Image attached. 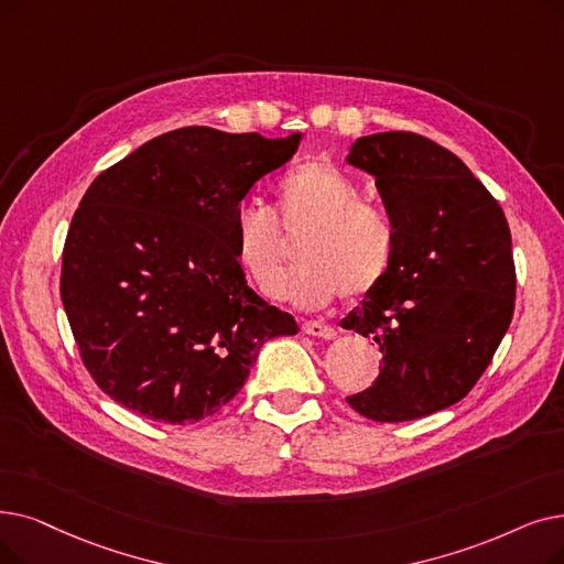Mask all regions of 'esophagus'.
<instances>
[{
  "mask_svg": "<svg viewBox=\"0 0 564 564\" xmlns=\"http://www.w3.org/2000/svg\"><path fill=\"white\" fill-rule=\"evenodd\" d=\"M302 332L308 334V336H317V338H336V329L329 327V325H323V323H304L302 325Z\"/></svg>",
  "mask_w": 564,
  "mask_h": 564,
  "instance_id": "obj_1",
  "label": "esophagus"
}]
</instances>
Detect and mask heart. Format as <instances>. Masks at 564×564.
<instances>
[{"mask_svg": "<svg viewBox=\"0 0 564 564\" xmlns=\"http://www.w3.org/2000/svg\"><path fill=\"white\" fill-rule=\"evenodd\" d=\"M276 216L243 203L232 218V249L243 274L262 297H281L292 249L302 272L290 297L304 306L327 304L334 295L369 297L384 283L397 256V228L376 203L361 200L359 184L332 161H304L276 184Z\"/></svg>", "mask_w": 564, "mask_h": 564, "instance_id": "obj_1", "label": "heart"}]
</instances>
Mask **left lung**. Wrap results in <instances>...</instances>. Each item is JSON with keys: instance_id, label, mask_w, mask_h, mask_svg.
I'll list each match as a JSON object with an SVG mask.
<instances>
[{"instance_id": "1", "label": "left lung", "mask_w": 564, "mask_h": 564, "mask_svg": "<svg viewBox=\"0 0 564 564\" xmlns=\"http://www.w3.org/2000/svg\"><path fill=\"white\" fill-rule=\"evenodd\" d=\"M348 163L376 177L397 256L384 283L340 321L382 352L376 382L346 401L373 422L420 420L468 394L509 329L511 232L468 165L424 135L357 138Z\"/></svg>"}]
</instances>
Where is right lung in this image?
Returning a JSON list of instances; mask_svg holds the SVG:
<instances>
[{
	"instance_id": "add662e5",
	"label": "right lung",
	"mask_w": 564,
	"mask_h": 564,
	"mask_svg": "<svg viewBox=\"0 0 564 564\" xmlns=\"http://www.w3.org/2000/svg\"><path fill=\"white\" fill-rule=\"evenodd\" d=\"M302 133L184 127L91 182L64 241L59 292L85 369L147 420L193 424L232 401L295 317L249 288L232 218Z\"/></svg>"
}]
</instances>
